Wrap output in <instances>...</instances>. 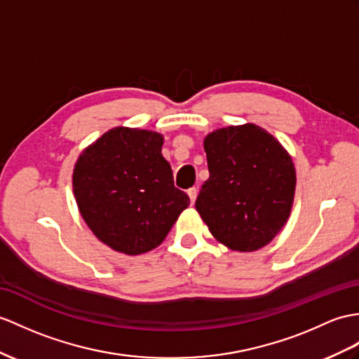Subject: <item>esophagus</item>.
<instances>
[{
  "instance_id": "1",
  "label": "esophagus",
  "mask_w": 359,
  "mask_h": 359,
  "mask_svg": "<svg viewBox=\"0 0 359 359\" xmlns=\"http://www.w3.org/2000/svg\"><path fill=\"white\" fill-rule=\"evenodd\" d=\"M187 195H189V198H190V203L194 204L195 201H196V196H198V189H196V187L189 189V190H187Z\"/></svg>"
}]
</instances>
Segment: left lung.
I'll return each instance as SVG.
<instances>
[{
	"mask_svg": "<svg viewBox=\"0 0 359 359\" xmlns=\"http://www.w3.org/2000/svg\"><path fill=\"white\" fill-rule=\"evenodd\" d=\"M204 151L210 178L195 203L201 219L226 248H264L290 219L297 184L291 155L255 123L213 130Z\"/></svg>",
	"mask_w": 359,
	"mask_h": 359,
	"instance_id": "8db88e82",
	"label": "left lung"
}]
</instances>
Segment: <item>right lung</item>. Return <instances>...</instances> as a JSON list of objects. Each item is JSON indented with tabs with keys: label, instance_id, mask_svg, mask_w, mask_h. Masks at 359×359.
I'll return each instance as SVG.
<instances>
[{
	"label": "right lung",
	"instance_id": "right-lung-1",
	"mask_svg": "<svg viewBox=\"0 0 359 359\" xmlns=\"http://www.w3.org/2000/svg\"><path fill=\"white\" fill-rule=\"evenodd\" d=\"M163 142L155 130L118 126L85 147L74 164L79 212L95 238L121 255L158 247L190 204L173 186Z\"/></svg>",
	"mask_w": 359,
	"mask_h": 359
}]
</instances>
